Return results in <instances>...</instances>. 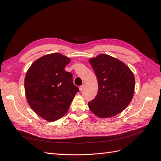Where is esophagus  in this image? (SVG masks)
<instances>
[{"instance_id":"1","label":"esophagus","mask_w":161,"mask_h":161,"mask_svg":"<svg viewBox=\"0 0 161 161\" xmlns=\"http://www.w3.org/2000/svg\"><path fill=\"white\" fill-rule=\"evenodd\" d=\"M84 88H85V85H81V86L79 87V91H80V92H81V91H83Z\"/></svg>"}]
</instances>
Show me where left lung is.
I'll use <instances>...</instances> for the list:
<instances>
[{"label": "left lung", "mask_w": 161, "mask_h": 161, "mask_svg": "<svg viewBox=\"0 0 161 161\" xmlns=\"http://www.w3.org/2000/svg\"><path fill=\"white\" fill-rule=\"evenodd\" d=\"M98 81V92L88 103L90 110L101 118H109L123 111L133 98L135 78L123 62L101 53L89 60Z\"/></svg>", "instance_id": "1"}]
</instances>
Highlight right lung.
Listing matches in <instances>:
<instances>
[{
  "instance_id": "add662e5",
  "label": "right lung",
  "mask_w": 161,
  "mask_h": 161,
  "mask_svg": "<svg viewBox=\"0 0 161 161\" xmlns=\"http://www.w3.org/2000/svg\"><path fill=\"white\" fill-rule=\"evenodd\" d=\"M70 62V58L52 53L38 58L27 71L24 87L27 103L47 121L64 116L79 91L71 73L64 70Z\"/></svg>"
}]
</instances>
